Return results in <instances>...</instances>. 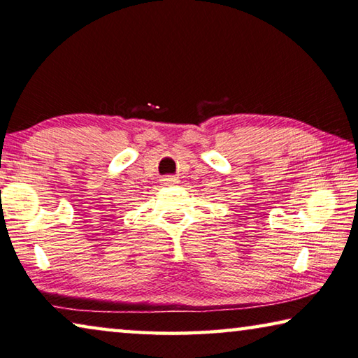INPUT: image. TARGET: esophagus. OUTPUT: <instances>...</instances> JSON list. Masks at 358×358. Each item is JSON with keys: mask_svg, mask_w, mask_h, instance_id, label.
<instances>
[{"mask_svg": "<svg viewBox=\"0 0 358 358\" xmlns=\"http://www.w3.org/2000/svg\"><path fill=\"white\" fill-rule=\"evenodd\" d=\"M162 183L164 185H177L178 183V178L177 177H164L162 178Z\"/></svg>", "mask_w": 358, "mask_h": 358, "instance_id": "1", "label": "esophagus"}]
</instances>
